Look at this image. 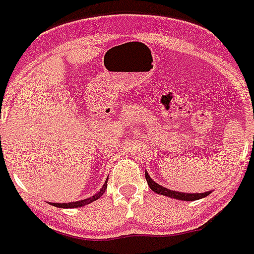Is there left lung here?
Listing matches in <instances>:
<instances>
[{"label": "left lung", "mask_w": 254, "mask_h": 254, "mask_svg": "<svg viewBox=\"0 0 254 254\" xmlns=\"http://www.w3.org/2000/svg\"><path fill=\"white\" fill-rule=\"evenodd\" d=\"M145 177L146 180H147L148 187L151 188V190H154L158 194L162 195H167V197H170V198H175V199H181V201H195V199H201L206 195H209L211 191H206V193H181V191H176V190H171V189H167V188L162 187V185L156 184L155 181L152 180L151 177L148 176L147 172H145Z\"/></svg>", "instance_id": "obj_1"}]
</instances>
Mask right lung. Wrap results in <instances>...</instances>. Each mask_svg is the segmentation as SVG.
<instances>
[{"label": "right lung", "instance_id": "1", "mask_svg": "<svg viewBox=\"0 0 254 254\" xmlns=\"http://www.w3.org/2000/svg\"><path fill=\"white\" fill-rule=\"evenodd\" d=\"M107 181H108V179H107ZM107 181L104 183V185H103V188L100 189V191H98L96 194L92 195V197H90V198L82 199V201H77V202H69V203H53V206H57V207H64V209H73V207H80V206L88 205V203H91V202L96 201V199H99L100 197H102L103 193H104L107 189Z\"/></svg>", "mask_w": 254, "mask_h": 254}]
</instances>
